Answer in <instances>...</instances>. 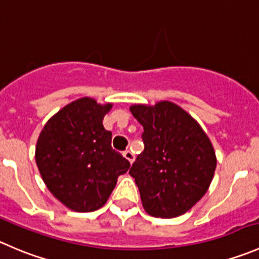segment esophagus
Segmentation results:
<instances>
[{
    "label": "esophagus",
    "mask_w": 259,
    "mask_h": 259,
    "mask_svg": "<svg viewBox=\"0 0 259 259\" xmlns=\"http://www.w3.org/2000/svg\"><path fill=\"white\" fill-rule=\"evenodd\" d=\"M123 156H124V157L127 158V160L130 161L131 163H132L133 161H135V155H133V152H132V151H130V150H126V151H123Z\"/></svg>",
    "instance_id": "1"
}]
</instances>
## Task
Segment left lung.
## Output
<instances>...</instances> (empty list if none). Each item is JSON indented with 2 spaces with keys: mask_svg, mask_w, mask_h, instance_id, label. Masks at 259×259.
<instances>
[{
  "mask_svg": "<svg viewBox=\"0 0 259 259\" xmlns=\"http://www.w3.org/2000/svg\"><path fill=\"white\" fill-rule=\"evenodd\" d=\"M130 111L143 126L145 150L130 170L143 209L156 218L185 214L205 195L215 172L208 135L172 102L133 104Z\"/></svg>",
  "mask_w": 259,
  "mask_h": 259,
  "instance_id": "8db88e82",
  "label": "left lung"
}]
</instances>
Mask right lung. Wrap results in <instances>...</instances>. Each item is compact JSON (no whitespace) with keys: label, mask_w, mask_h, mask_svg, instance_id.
Returning a JSON list of instances; mask_svg holds the SVG:
<instances>
[{"label":"right lung","mask_w":259,"mask_h":259,"mask_svg":"<svg viewBox=\"0 0 259 259\" xmlns=\"http://www.w3.org/2000/svg\"><path fill=\"white\" fill-rule=\"evenodd\" d=\"M113 104L91 97L66 104L45 123L35 148L44 183L63 205L79 213L102 208L130 162L111 146L103 118Z\"/></svg>","instance_id":"right-lung-1"}]
</instances>
